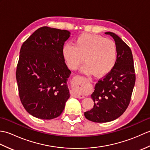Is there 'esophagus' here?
Listing matches in <instances>:
<instances>
[{
	"label": "esophagus",
	"mask_w": 150,
	"mask_h": 150,
	"mask_svg": "<svg viewBox=\"0 0 150 150\" xmlns=\"http://www.w3.org/2000/svg\"><path fill=\"white\" fill-rule=\"evenodd\" d=\"M75 81H77V79H75ZM74 95L76 97H77V98H84V95H79V94H78V93H74Z\"/></svg>",
	"instance_id": "esophagus-1"
}]
</instances>
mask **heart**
Segmentation results:
<instances>
[{"label":"heart","mask_w":150,"mask_h":150,"mask_svg":"<svg viewBox=\"0 0 150 150\" xmlns=\"http://www.w3.org/2000/svg\"><path fill=\"white\" fill-rule=\"evenodd\" d=\"M62 56L68 68L76 69L84 61L82 71L102 76L109 72L116 62L117 49L113 40L95 35L84 33L77 37L73 45L63 46Z\"/></svg>","instance_id":"b5f03b06"}]
</instances>
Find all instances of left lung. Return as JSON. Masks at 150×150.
I'll return each instance as SVG.
<instances>
[{
    "instance_id": "8db88e82",
    "label": "left lung",
    "mask_w": 150,
    "mask_h": 150,
    "mask_svg": "<svg viewBox=\"0 0 150 150\" xmlns=\"http://www.w3.org/2000/svg\"><path fill=\"white\" fill-rule=\"evenodd\" d=\"M117 49L116 62L111 71L100 79L91 94L93 108L86 111L84 116L95 122H107L122 115L131 100L135 83V73L130 47L112 32Z\"/></svg>"
}]
</instances>
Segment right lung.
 Instances as JSON below:
<instances>
[{
	"label": "right lung",
	"instance_id": "right-lung-1",
	"mask_svg": "<svg viewBox=\"0 0 150 150\" xmlns=\"http://www.w3.org/2000/svg\"><path fill=\"white\" fill-rule=\"evenodd\" d=\"M69 35L68 30L41 27L21 46L16 70L19 97L25 110L38 119L58 117L69 97L71 71L62 56Z\"/></svg>",
	"mask_w": 150,
	"mask_h": 150
}]
</instances>
